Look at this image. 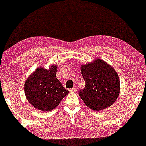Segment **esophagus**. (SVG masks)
<instances>
[{"label": "esophagus", "instance_id": "obj_1", "mask_svg": "<svg viewBox=\"0 0 146 146\" xmlns=\"http://www.w3.org/2000/svg\"><path fill=\"white\" fill-rule=\"evenodd\" d=\"M69 90H70V92H76V87H73V88H72V89H69Z\"/></svg>", "mask_w": 146, "mask_h": 146}]
</instances>
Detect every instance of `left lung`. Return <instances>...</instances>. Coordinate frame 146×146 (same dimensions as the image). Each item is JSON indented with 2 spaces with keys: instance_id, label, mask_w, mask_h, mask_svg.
<instances>
[{
  "instance_id": "1",
  "label": "left lung",
  "mask_w": 146,
  "mask_h": 146,
  "mask_svg": "<svg viewBox=\"0 0 146 146\" xmlns=\"http://www.w3.org/2000/svg\"><path fill=\"white\" fill-rule=\"evenodd\" d=\"M85 86L79 96L86 106L99 111L112 106L120 93V80L114 69L102 59L82 65Z\"/></svg>"
}]
</instances>
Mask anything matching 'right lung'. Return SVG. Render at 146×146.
Returning <instances> with one entry per match:
<instances>
[{
	"label": "right lung",
	"instance_id": "1",
	"mask_svg": "<svg viewBox=\"0 0 146 146\" xmlns=\"http://www.w3.org/2000/svg\"><path fill=\"white\" fill-rule=\"evenodd\" d=\"M57 66L49 70L40 67L26 81L25 92L30 104L42 111H50L58 106L68 90L56 78Z\"/></svg>",
	"mask_w": 146,
	"mask_h": 146
}]
</instances>
